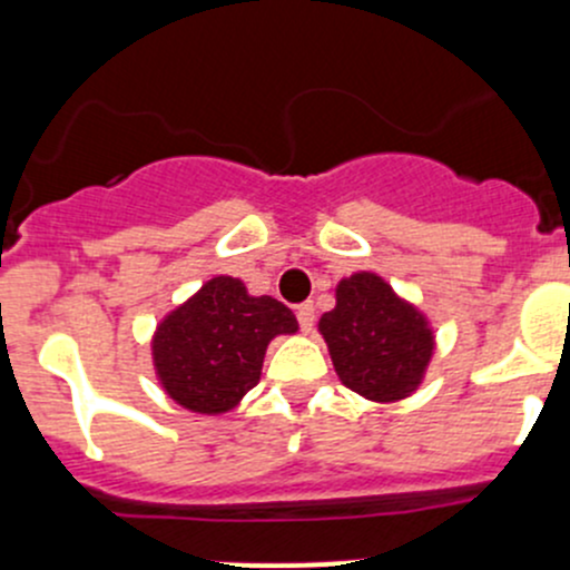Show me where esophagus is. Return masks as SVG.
<instances>
[{
    "mask_svg": "<svg viewBox=\"0 0 570 570\" xmlns=\"http://www.w3.org/2000/svg\"><path fill=\"white\" fill-rule=\"evenodd\" d=\"M296 318H298V326H302V332H313L315 326V304L313 302H304L296 307Z\"/></svg>",
    "mask_w": 570,
    "mask_h": 570,
    "instance_id": "1",
    "label": "esophagus"
}]
</instances>
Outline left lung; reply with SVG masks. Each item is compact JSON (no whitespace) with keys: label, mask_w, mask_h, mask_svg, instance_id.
Masks as SVG:
<instances>
[{"label":"left lung","mask_w":570,"mask_h":570,"mask_svg":"<svg viewBox=\"0 0 570 570\" xmlns=\"http://www.w3.org/2000/svg\"><path fill=\"white\" fill-rule=\"evenodd\" d=\"M334 371L348 390L371 401H401L420 384L433 334L375 274H354L337 285V307L321 318Z\"/></svg>","instance_id":"left-lung-1"}]
</instances>
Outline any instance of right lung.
Here are the masks:
<instances>
[{"mask_svg": "<svg viewBox=\"0 0 570 570\" xmlns=\"http://www.w3.org/2000/svg\"><path fill=\"white\" fill-rule=\"evenodd\" d=\"M296 328L283 302L249 296L242 279L214 277L158 326L156 373L184 409L222 414L261 381L268 340Z\"/></svg>", "mask_w": 570, "mask_h": 570, "instance_id": "right-lung-1", "label": "right lung"}]
</instances>
